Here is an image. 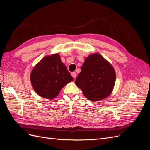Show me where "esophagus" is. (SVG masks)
<instances>
[{
    "instance_id": "esophagus-1",
    "label": "esophagus",
    "mask_w": 150,
    "mask_h": 150,
    "mask_svg": "<svg viewBox=\"0 0 150 150\" xmlns=\"http://www.w3.org/2000/svg\"><path fill=\"white\" fill-rule=\"evenodd\" d=\"M71 76L73 77V78H75L76 77V73L75 72H72L71 73Z\"/></svg>"
}]
</instances>
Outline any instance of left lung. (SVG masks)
<instances>
[{"instance_id":"1","label":"left lung","mask_w":150,"mask_h":150,"mask_svg":"<svg viewBox=\"0 0 150 150\" xmlns=\"http://www.w3.org/2000/svg\"><path fill=\"white\" fill-rule=\"evenodd\" d=\"M115 80V71L111 64L100 54L94 53L86 58L75 83L86 98L98 101L110 96Z\"/></svg>"}]
</instances>
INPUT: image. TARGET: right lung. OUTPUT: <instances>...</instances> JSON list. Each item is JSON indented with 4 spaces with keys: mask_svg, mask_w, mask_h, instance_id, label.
Masks as SVG:
<instances>
[{
    "mask_svg": "<svg viewBox=\"0 0 150 150\" xmlns=\"http://www.w3.org/2000/svg\"><path fill=\"white\" fill-rule=\"evenodd\" d=\"M72 81L73 78L58 54L44 57L30 74L31 84L35 93L49 99L56 98L61 89Z\"/></svg>",
    "mask_w": 150,
    "mask_h": 150,
    "instance_id": "right-lung-1",
    "label": "right lung"
}]
</instances>
